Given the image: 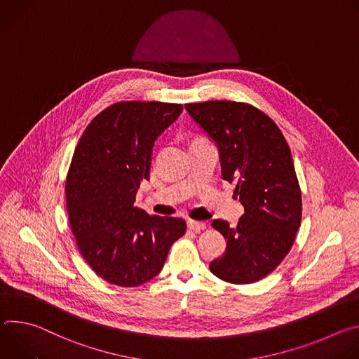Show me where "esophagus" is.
<instances>
[{
  "instance_id": "esophagus-1",
  "label": "esophagus",
  "mask_w": 359,
  "mask_h": 359,
  "mask_svg": "<svg viewBox=\"0 0 359 359\" xmlns=\"http://www.w3.org/2000/svg\"><path fill=\"white\" fill-rule=\"evenodd\" d=\"M187 227H189L190 230H193V231L198 233V231H201V230L206 229V223H203V222H196V220H189V222H187Z\"/></svg>"
}]
</instances>
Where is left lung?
Wrapping results in <instances>:
<instances>
[{"instance_id":"8db88e82","label":"left lung","mask_w":359,"mask_h":359,"mask_svg":"<svg viewBox=\"0 0 359 359\" xmlns=\"http://www.w3.org/2000/svg\"><path fill=\"white\" fill-rule=\"evenodd\" d=\"M184 108L216 142L222 177L236 183L244 206L236 227L213 220L227 247L210 271L231 284L259 281L285 259L301 224V189L290 146L274 121L245 102L208 100Z\"/></svg>"}]
</instances>
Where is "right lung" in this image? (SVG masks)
<instances>
[{
  "mask_svg": "<svg viewBox=\"0 0 359 359\" xmlns=\"http://www.w3.org/2000/svg\"><path fill=\"white\" fill-rule=\"evenodd\" d=\"M182 111L166 102H116L75 147L65 182L71 230L85 262L111 284L137 287L156 277L186 233L183 219L133 206L140 182L149 180L153 143Z\"/></svg>",
  "mask_w": 359,
  "mask_h": 359,
  "instance_id": "obj_1",
  "label": "right lung"
}]
</instances>
